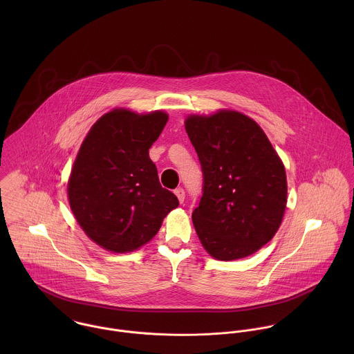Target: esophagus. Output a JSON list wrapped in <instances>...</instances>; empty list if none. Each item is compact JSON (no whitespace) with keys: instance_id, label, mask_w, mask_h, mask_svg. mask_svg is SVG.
Listing matches in <instances>:
<instances>
[{"instance_id":"34e87169","label":"esophagus","mask_w":354,"mask_h":354,"mask_svg":"<svg viewBox=\"0 0 354 354\" xmlns=\"http://www.w3.org/2000/svg\"><path fill=\"white\" fill-rule=\"evenodd\" d=\"M174 195L177 196L178 202L184 203V199H185V191H184L183 188H177V189L174 191Z\"/></svg>"}]
</instances>
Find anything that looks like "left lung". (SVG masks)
<instances>
[{"mask_svg":"<svg viewBox=\"0 0 354 354\" xmlns=\"http://www.w3.org/2000/svg\"><path fill=\"white\" fill-rule=\"evenodd\" d=\"M185 131L202 165L203 196L192 221L204 250L226 261L259 251L286 208L281 158L252 118L234 110L191 114Z\"/></svg>","mask_w":354,"mask_h":354,"instance_id":"obj_1","label":"left lung"}]
</instances>
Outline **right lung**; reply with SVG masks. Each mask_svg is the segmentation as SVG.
Listing matches in <instances>:
<instances>
[{"label":"right lung","instance_id":"add662e5","mask_svg":"<svg viewBox=\"0 0 354 354\" xmlns=\"http://www.w3.org/2000/svg\"><path fill=\"white\" fill-rule=\"evenodd\" d=\"M169 117L114 109L91 127L68 181L71 209L84 233L110 252L147 244L178 199L162 188L149 150Z\"/></svg>","mask_w":354,"mask_h":354}]
</instances>
